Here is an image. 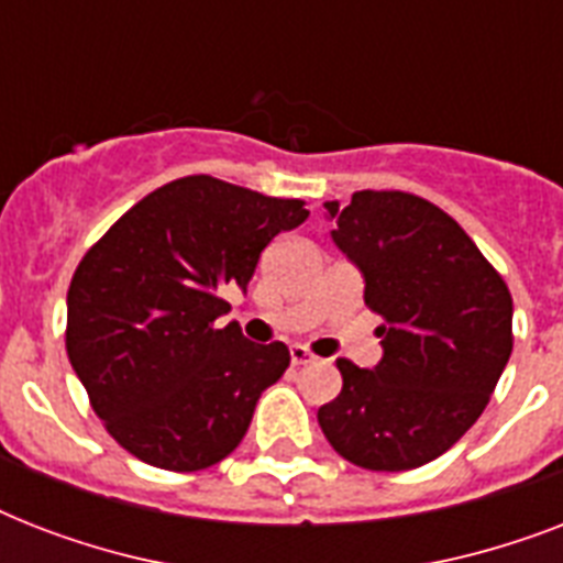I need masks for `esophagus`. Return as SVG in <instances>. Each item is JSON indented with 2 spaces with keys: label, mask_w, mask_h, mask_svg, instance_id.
Listing matches in <instances>:
<instances>
[{
  "label": "esophagus",
  "mask_w": 563,
  "mask_h": 563,
  "mask_svg": "<svg viewBox=\"0 0 563 563\" xmlns=\"http://www.w3.org/2000/svg\"><path fill=\"white\" fill-rule=\"evenodd\" d=\"M289 353H291V365H309V362H316V356H312L303 344H291Z\"/></svg>",
  "instance_id": "34e87169"
}]
</instances>
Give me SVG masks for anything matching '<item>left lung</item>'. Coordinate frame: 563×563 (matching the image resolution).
Segmentation results:
<instances>
[{
	"instance_id": "obj_1",
	"label": "left lung",
	"mask_w": 563,
	"mask_h": 563,
	"mask_svg": "<svg viewBox=\"0 0 563 563\" xmlns=\"http://www.w3.org/2000/svg\"><path fill=\"white\" fill-rule=\"evenodd\" d=\"M335 247L360 268L383 318V360H339L342 394L318 409L327 441L365 471H411L476 423L511 356V295L473 239L409 192L324 203Z\"/></svg>"
}]
</instances>
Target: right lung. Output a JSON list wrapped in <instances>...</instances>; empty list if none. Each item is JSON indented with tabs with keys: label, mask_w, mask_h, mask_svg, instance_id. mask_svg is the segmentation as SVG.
Returning a JSON list of instances; mask_svg holds the SVG:
<instances>
[{
	"label": "right lung",
	"mask_w": 563,
	"mask_h": 563,
	"mask_svg": "<svg viewBox=\"0 0 563 563\" xmlns=\"http://www.w3.org/2000/svg\"><path fill=\"white\" fill-rule=\"evenodd\" d=\"M298 198L189 175L134 203L84 254L66 295V353L96 415L128 453L203 471L245 438L260 394L289 368L283 342H247L219 291H245Z\"/></svg>",
	"instance_id": "add662e5"
}]
</instances>
